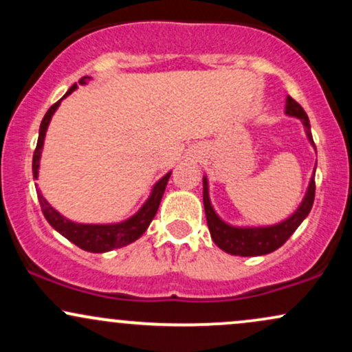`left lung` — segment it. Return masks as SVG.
I'll return each mask as SVG.
<instances>
[{"label": "left lung", "mask_w": 352, "mask_h": 352, "mask_svg": "<svg viewBox=\"0 0 352 352\" xmlns=\"http://www.w3.org/2000/svg\"><path fill=\"white\" fill-rule=\"evenodd\" d=\"M285 112L288 116L301 119L302 125H305L306 135H308V140L314 147L309 119L306 116L305 109L288 96L286 98ZM314 170H316V167H314ZM314 190H316V184H314L313 173V177L309 180V187L306 190V195L302 199L301 205L296 208V212L292 217H288L281 223L272 225V227H233V225H228L227 221L221 220L217 215L215 210H213L208 195V180L207 177H204V207L212 240L215 241L218 248H221L223 252L230 254H238V256H260V254L272 253L274 250L280 248L293 235L294 230L300 227L301 221L308 217L314 201Z\"/></svg>", "instance_id": "1"}]
</instances>
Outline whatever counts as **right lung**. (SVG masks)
Segmentation results:
<instances>
[{
	"instance_id": "right-lung-1",
	"label": "right lung",
	"mask_w": 352,
	"mask_h": 352,
	"mask_svg": "<svg viewBox=\"0 0 352 352\" xmlns=\"http://www.w3.org/2000/svg\"><path fill=\"white\" fill-rule=\"evenodd\" d=\"M89 79H91L89 76H84V78L79 79V84H86ZM76 89H78V84H74V86L64 94V98H67V96H69L72 91H76ZM63 99H59L54 106H51L50 111L46 112V116H44L41 120L38 145H36V151L33 155V175L36 180H38L39 160H41V151H43L44 137H46L47 125H50L52 116H54L56 109L59 107L60 100ZM170 173L172 172L165 173L162 179L153 185L151 197H148L147 201L140 207V210L135 213V215H132L131 218H127V220L124 221H119V223H107V225L76 223V221L67 220L66 217L60 215L58 210L52 208L50 201L44 199L39 190H38V199H39V204H41V210L44 217H46L47 223H50L56 232H59L60 235L66 236L67 240L72 241L76 246H79V248L86 250V252L106 253L114 248H122V246L139 240V238L144 235V232L148 228V225H151L153 217H155L157 210H159L160 200H162L165 187H167V182L170 179Z\"/></svg>"
}]
</instances>
